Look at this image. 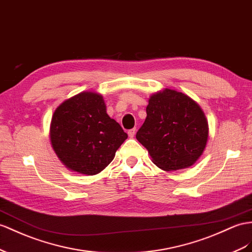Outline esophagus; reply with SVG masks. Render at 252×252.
Masks as SVG:
<instances>
[{
    "instance_id": "34e87169",
    "label": "esophagus",
    "mask_w": 252,
    "mask_h": 252,
    "mask_svg": "<svg viewBox=\"0 0 252 252\" xmlns=\"http://www.w3.org/2000/svg\"><path fill=\"white\" fill-rule=\"evenodd\" d=\"M127 135L130 137H134V135H135V128H131V130H128L127 131Z\"/></svg>"
}]
</instances>
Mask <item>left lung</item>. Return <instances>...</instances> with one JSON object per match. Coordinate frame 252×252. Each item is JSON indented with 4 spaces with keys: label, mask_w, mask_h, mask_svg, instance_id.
<instances>
[{
    "label": "left lung",
    "mask_w": 252,
    "mask_h": 252,
    "mask_svg": "<svg viewBox=\"0 0 252 252\" xmlns=\"http://www.w3.org/2000/svg\"><path fill=\"white\" fill-rule=\"evenodd\" d=\"M147 118L136 138L165 171L195 164L206 146L208 121L189 95L166 88L150 96Z\"/></svg>",
    "instance_id": "8db88e82"
}]
</instances>
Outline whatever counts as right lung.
Masks as SVG:
<instances>
[{
  "label": "right lung",
  "mask_w": 252,
  "mask_h": 252,
  "mask_svg": "<svg viewBox=\"0 0 252 252\" xmlns=\"http://www.w3.org/2000/svg\"><path fill=\"white\" fill-rule=\"evenodd\" d=\"M50 137L67 168L94 176L112 162L127 134L106 114L101 94L83 92L55 109Z\"/></svg>",
  "instance_id": "obj_1"
}]
</instances>
